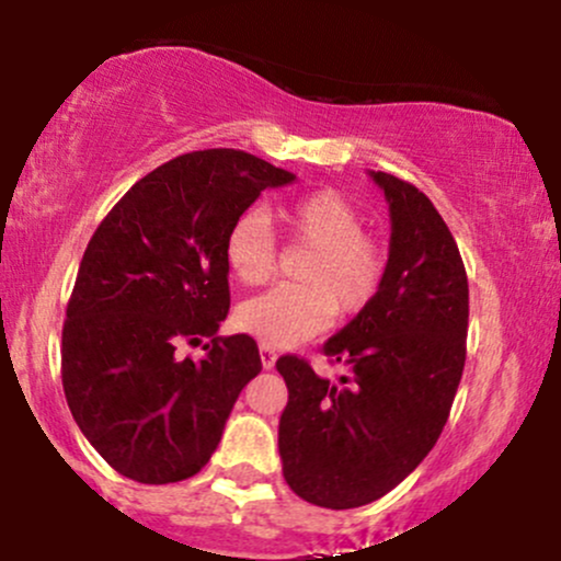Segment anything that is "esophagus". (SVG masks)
<instances>
[{"instance_id":"34e87169","label":"esophagus","mask_w":561,"mask_h":561,"mask_svg":"<svg viewBox=\"0 0 561 561\" xmlns=\"http://www.w3.org/2000/svg\"><path fill=\"white\" fill-rule=\"evenodd\" d=\"M261 364H263V369H274L276 351L272 345H261Z\"/></svg>"}]
</instances>
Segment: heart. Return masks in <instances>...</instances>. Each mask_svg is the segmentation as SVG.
Returning <instances> with one entry per match:
<instances>
[{"label":"heart","mask_w":561,"mask_h":561,"mask_svg":"<svg viewBox=\"0 0 561 561\" xmlns=\"http://www.w3.org/2000/svg\"><path fill=\"white\" fill-rule=\"evenodd\" d=\"M289 240L311 248L295 266L298 285H282L242 302L237 324L263 345L289 347L324 330L332 313L351 319L369 308L385 279V250L364 234V218L334 190L300 195L276 208ZM229 272L244 287L266 285L276 268L272 224L248 210L224 242Z\"/></svg>","instance_id":"b5f03b06"}]
</instances>
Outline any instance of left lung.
<instances>
[{"mask_svg":"<svg viewBox=\"0 0 561 561\" xmlns=\"http://www.w3.org/2000/svg\"><path fill=\"white\" fill-rule=\"evenodd\" d=\"M390 205V255L377 298L327 340L340 382L282 356L279 456L302 501L353 508L420 467L446 427L467 358L469 285L446 221L414 184L371 171Z\"/></svg>","mask_w":561,"mask_h":561,"instance_id":"obj_1","label":"left lung"}]
</instances>
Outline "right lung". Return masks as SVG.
Instances as JSON below:
<instances>
[{
  "mask_svg": "<svg viewBox=\"0 0 561 561\" xmlns=\"http://www.w3.org/2000/svg\"><path fill=\"white\" fill-rule=\"evenodd\" d=\"M293 179L242 150L186 152L139 179L89 240L62 324V390L124 478L197 474L261 371L250 334H216L229 313L224 242L266 186ZM203 336V359L175 356Z\"/></svg>",
  "mask_w": 561,
  "mask_h": 561,
  "instance_id": "obj_1",
  "label": "right lung"
}]
</instances>
